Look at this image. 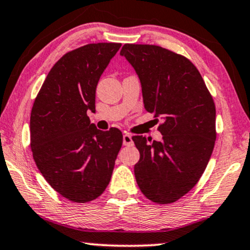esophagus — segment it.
Returning <instances> with one entry per match:
<instances>
[{"instance_id": "34e87169", "label": "esophagus", "mask_w": 250, "mask_h": 250, "mask_svg": "<svg viewBox=\"0 0 250 250\" xmlns=\"http://www.w3.org/2000/svg\"><path fill=\"white\" fill-rule=\"evenodd\" d=\"M123 145H132V138L130 134L123 135Z\"/></svg>"}]
</instances>
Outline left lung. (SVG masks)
I'll use <instances>...</instances> for the list:
<instances>
[{
  "mask_svg": "<svg viewBox=\"0 0 250 250\" xmlns=\"http://www.w3.org/2000/svg\"><path fill=\"white\" fill-rule=\"evenodd\" d=\"M140 77L144 107L163 119V141L143 136L135 178L144 196L169 204L191 190L207 168L216 142V106L203 78L185 56L156 45H123ZM158 120V119H156Z\"/></svg>",
  "mask_w": 250,
  "mask_h": 250,
  "instance_id": "obj_1",
  "label": "left lung"
}]
</instances>
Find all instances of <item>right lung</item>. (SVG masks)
<instances>
[{"label": "right lung", "mask_w": 250, "mask_h": 250, "mask_svg": "<svg viewBox=\"0 0 250 250\" xmlns=\"http://www.w3.org/2000/svg\"><path fill=\"white\" fill-rule=\"evenodd\" d=\"M121 43H88L65 53L53 65L33 103L31 151L50 187L76 203L96 200L110 181L122 132L90 123L96 88Z\"/></svg>", "instance_id": "obj_1"}]
</instances>
